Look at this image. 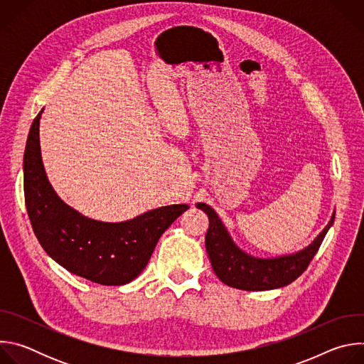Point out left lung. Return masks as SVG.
I'll return each instance as SVG.
<instances>
[{
    "label": "left lung",
    "mask_w": 364,
    "mask_h": 364,
    "mask_svg": "<svg viewBox=\"0 0 364 364\" xmlns=\"http://www.w3.org/2000/svg\"><path fill=\"white\" fill-rule=\"evenodd\" d=\"M196 207L209 218L205 250L215 274L223 284L243 291L277 289L295 281L313 261L336 216L333 212L328 225L304 249L275 257H257L235 243L222 219L209 204L197 203Z\"/></svg>",
    "instance_id": "left-lung-1"
}]
</instances>
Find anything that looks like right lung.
Here are the masks:
<instances>
[{
  "label": "right lung",
  "mask_w": 364,
  "mask_h": 364,
  "mask_svg": "<svg viewBox=\"0 0 364 364\" xmlns=\"http://www.w3.org/2000/svg\"><path fill=\"white\" fill-rule=\"evenodd\" d=\"M28 132L23 171L27 213L46 253L69 272L100 285H125L146 267L161 235L188 204L163 205L125 222L80 215L51 187L41 160L40 118Z\"/></svg>",
  "instance_id": "right-lung-1"
}]
</instances>
